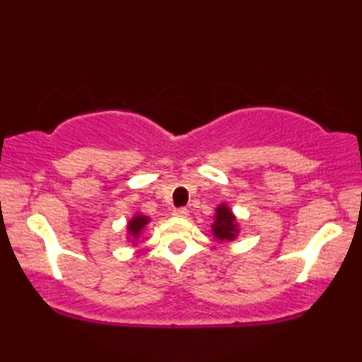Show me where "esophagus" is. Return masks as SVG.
I'll return each mask as SVG.
<instances>
[{"mask_svg": "<svg viewBox=\"0 0 362 362\" xmlns=\"http://www.w3.org/2000/svg\"><path fill=\"white\" fill-rule=\"evenodd\" d=\"M173 216H175V218H188L189 211L187 209H177V210L173 211Z\"/></svg>", "mask_w": 362, "mask_h": 362, "instance_id": "esophagus-1", "label": "esophagus"}]
</instances>
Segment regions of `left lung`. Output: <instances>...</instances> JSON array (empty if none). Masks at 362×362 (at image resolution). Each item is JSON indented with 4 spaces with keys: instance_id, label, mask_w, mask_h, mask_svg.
Wrapping results in <instances>:
<instances>
[{
    "instance_id": "1",
    "label": "left lung",
    "mask_w": 362,
    "mask_h": 362,
    "mask_svg": "<svg viewBox=\"0 0 362 362\" xmlns=\"http://www.w3.org/2000/svg\"><path fill=\"white\" fill-rule=\"evenodd\" d=\"M240 222L227 202H221L214 209L211 235L216 243H232L240 236Z\"/></svg>"
}]
</instances>
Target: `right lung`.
<instances>
[{
  "mask_svg": "<svg viewBox=\"0 0 362 362\" xmlns=\"http://www.w3.org/2000/svg\"><path fill=\"white\" fill-rule=\"evenodd\" d=\"M151 222V218L146 216L143 213H135L132 218L127 222V233H126V240L129 243H132V245H136L138 241H141V236L144 233L146 227Z\"/></svg>",
  "mask_w": 362,
  "mask_h": 362,
  "instance_id": "1",
  "label": "right lung"
}]
</instances>
